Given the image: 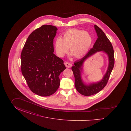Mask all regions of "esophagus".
I'll list each match as a JSON object with an SVG mask.
<instances>
[{
    "instance_id": "esophagus-1",
    "label": "esophagus",
    "mask_w": 131,
    "mask_h": 131,
    "mask_svg": "<svg viewBox=\"0 0 131 131\" xmlns=\"http://www.w3.org/2000/svg\"><path fill=\"white\" fill-rule=\"evenodd\" d=\"M65 65L66 66V67L67 68H70L72 66V64L68 62H66L65 63Z\"/></svg>"
}]
</instances>
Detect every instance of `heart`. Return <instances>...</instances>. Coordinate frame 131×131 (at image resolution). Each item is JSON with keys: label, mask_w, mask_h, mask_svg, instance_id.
Segmentation results:
<instances>
[{"label": "heart", "mask_w": 131, "mask_h": 131, "mask_svg": "<svg viewBox=\"0 0 131 131\" xmlns=\"http://www.w3.org/2000/svg\"><path fill=\"white\" fill-rule=\"evenodd\" d=\"M92 43V38L86 31L72 29L65 31L63 38L57 37L55 41V49L57 56L62 57L68 52L69 48L73 55L77 58L84 56Z\"/></svg>", "instance_id": "heart-1"}]
</instances>
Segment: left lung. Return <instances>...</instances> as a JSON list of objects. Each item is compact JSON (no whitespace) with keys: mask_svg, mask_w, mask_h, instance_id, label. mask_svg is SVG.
<instances>
[{"mask_svg":"<svg viewBox=\"0 0 131 131\" xmlns=\"http://www.w3.org/2000/svg\"><path fill=\"white\" fill-rule=\"evenodd\" d=\"M95 29L97 34V39L94 44L93 47L87 54L81 59L75 61L72 70L75 77V85L77 90L84 96H91L98 93L105 87L114 65V52L112 44L106 37L105 33L96 25H94ZM102 51L108 55L109 57V66L105 75L102 80L99 82L86 85L81 79V71L83 64L89 57L98 51Z\"/></svg>","mask_w":131,"mask_h":131,"instance_id":"obj_1","label":"left lung"}]
</instances>
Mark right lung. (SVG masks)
<instances>
[{"mask_svg": "<svg viewBox=\"0 0 131 131\" xmlns=\"http://www.w3.org/2000/svg\"><path fill=\"white\" fill-rule=\"evenodd\" d=\"M57 28L43 25L29 35L23 49L21 70L31 91L40 96L54 93L60 85L59 75L66 67L54 53L53 39Z\"/></svg>", "mask_w": 131, "mask_h": 131, "instance_id": "right-lung-1", "label": "right lung"}]
</instances>
